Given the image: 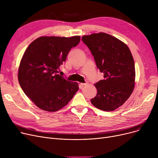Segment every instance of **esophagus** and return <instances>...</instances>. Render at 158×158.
<instances>
[{
    "label": "esophagus",
    "instance_id": "esophagus-1",
    "mask_svg": "<svg viewBox=\"0 0 158 158\" xmlns=\"http://www.w3.org/2000/svg\"><path fill=\"white\" fill-rule=\"evenodd\" d=\"M87 84V83H81V86H84V85H86Z\"/></svg>",
    "mask_w": 158,
    "mask_h": 158
}]
</instances>
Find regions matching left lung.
<instances>
[{"instance_id": "8db88e82", "label": "left lung", "mask_w": 158, "mask_h": 158, "mask_svg": "<svg viewBox=\"0 0 158 158\" xmlns=\"http://www.w3.org/2000/svg\"><path fill=\"white\" fill-rule=\"evenodd\" d=\"M81 40L104 73V79L94 85L97 94L91 102L101 110H115L127 100L134 88L135 64L130 50L123 42L106 33L84 35Z\"/></svg>"}]
</instances>
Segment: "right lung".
Wrapping results in <instances>:
<instances>
[{
    "instance_id": "obj_1",
    "label": "right lung",
    "mask_w": 158,
    "mask_h": 158,
    "mask_svg": "<svg viewBox=\"0 0 158 158\" xmlns=\"http://www.w3.org/2000/svg\"><path fill=\"white\" fill-rule=\"evenodd\" d=\"M80 36L40 37L24 52L19 68L18 80L24 93L40 109L56 111L68 104L79 87L66 80L58 69Z\"/></svg>"
}]
</instances>
